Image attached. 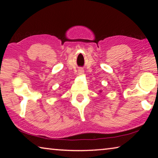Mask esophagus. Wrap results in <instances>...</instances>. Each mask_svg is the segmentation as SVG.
Instances as JSON below:
<instances>
[{"label":"esophagus","mask_w":158,"mask_h":158,"mask_svg":"<svg viewBox=\"0 0 158 158\" xmlns=\"http://www.w3.org/2000/svg\"><path fill=\"white\" fill-rule=\"evenodd\" d=\"M84 69H80L79 70V75H83V74H84Z\"/></svg>","instance_id":"34e87169"}]
</instances>
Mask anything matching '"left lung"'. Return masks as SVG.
Listing matches in <instances>:
<instances>
[{
    "label": "left lung",
    "instance_id": "left-lung-1",
    "mask_svg": "<svg viewBox=\"0 0 158 158\" xmlns=\"http://www.w3.org/2000/svg\"><path fill=\"white\" fill-rule=\"evenodd\" d=\"M99 92H100V93H102V90H100V91H99Z\"/></svg>",
    "mask_w": 158,
    "mask_h": 158
}]
</instances>
